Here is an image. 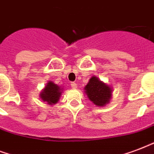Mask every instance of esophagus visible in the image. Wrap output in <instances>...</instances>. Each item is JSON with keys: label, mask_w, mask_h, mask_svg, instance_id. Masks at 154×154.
<instances>
[{"label": "esophagus", "mask_w": 154, "mask_h": 154, "mask_svg": "<svg viewBox=\"0 0 154 154\" xmlns=\"http://www.w3.org/2000/svg\"><path fill=\"white\" fill-rule=\"evenodd\" d=\"M71 86H72V89H77V85L76 82H71Z\"/></svg>", "instance_id": "34e87169"}]
</instances>
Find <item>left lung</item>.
<instances>
[{
    "label": "left lung",
    "mask_w": 154,
    "mask_h": 154,
    "mask_svg": "<svg viewBox=\"0 0 154 154\" xmlns=\"http://www.w3.org/2000/svg\"><path fill=\"white\" fill-rule=\"evenodd\" d=\"M85 90L89 99L98 106L106 105L111 99L112 91L111 87L98 80V77H91Z\"/></svg>",
    "instance_id": "left-lung-1"
}]
</instances>
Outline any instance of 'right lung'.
Here are the masks:
<instances>
[{
    "label": "right lung",
    "mask_w": 154,
    "mask_h": 154,
    "mask_svg": "<svg viewBox=\"0 0 154 154\" xmlns=\"http://www.w3.org/2000/svg\"><path fill=\"white\" fill-rule=\"evenodd\" d=\"M60 94L61 89L53 82H49L40 94V97L44 102H48V104L51 105L58 102Z\"/></svg>",
    "instance_id": "add662e5"
}]
</instances>
